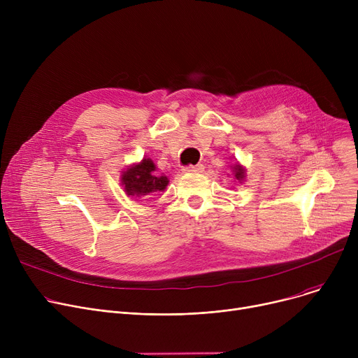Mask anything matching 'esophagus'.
<instances>
[{
	"label": "esophagus",
	"mask_w": 358,
	"mask_h": 358,
	"mask_svg": "<svg viewBox=\"0 0 358 358\" xmlns=\"http://www.w3.org/2000/svg\"><path fill=\"white\" fill-rule=\"evenodd\" d=\"M204 169L203 164H197V165H187L182 168L184 173H201Z\"/></svg>",
	"instance_id": "1"
}]
</instances>
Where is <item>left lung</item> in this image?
Listing matches in <instances>:
<instances>
[{"instance_id":"1","label":"left lung","mask_w":358,"mask_h":358,"mask_svg":"<svg viewBox=\"0 0 358 358\" xmlns=\"http://www.w3.org/2000/svg\"><path fill=\"white\" fill-rule=\"evenodd\" d=\"M234 173H235V178L236 180H242L243 178V173H245V169H243L241 165H235L234 166Z\"/></svg>"}]
</instances>
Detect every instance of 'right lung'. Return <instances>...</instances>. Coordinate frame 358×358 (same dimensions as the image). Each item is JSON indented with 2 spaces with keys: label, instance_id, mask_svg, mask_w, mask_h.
<instances>
[{
  "label": "right lung",
  "instance_id": "add662e5",
  "mask_svg": "<svg viewBox=\"0 0 358 358\" xmlns=\"http://www.w3.org/2000/svg\"><path fill=\"white\" fill-rule=\"evenodd\" d=\"M122 182L127 196H146L152 192H162L168 184V178L155 174L154 162L145 158L141 164L126 169Z\"/></svg>",
  "mask_w": 358,
  "mask_h": 358
}]
</instances>
